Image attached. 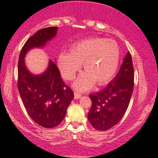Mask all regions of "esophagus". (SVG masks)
<instances>
[{"label": "esophagus", "instance_id": "34e87169", "mask_svg": "<svg viewBox=\"0 0 158 158\" xmlns=\"http://www.w3.org/2000/svg\"><path fill=\"white\" fill-rule=\"evenodd\" d=\"M81 94L80 93H79V92H74V98H75V99H79V98L81 97Z\"/></svg>", "mask_w": 158, "mask_h": 158}]
</instances>
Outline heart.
<instances>
[{"instance_id":"heart-1","label":"heart","mask_w":158,"mask_h":158,"mask_svg":"<svg viewBox=\"0 0 158 158\" xmlns=\"http://www.w3.org/2000/svg\"><path fill=\"white\" fill-rule=\"evenodd\" d=\"M119 61V50L114 40L94 38L73 44L69 52L60 54L58 64L63 78L72 80L82 63L85 71L78 78L74 86L86 90L93 86L94 81L99 85L108 83L117 72Z\"/></svg>"}]
</instances>
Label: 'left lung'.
<instances>
[{"label":"left lung","instance_id":"8db88e82","mask_svg":"<svg viewBox=\"0 0 158 158\" xmlns=\"http://www.w3.org/2000/svg\"><path fill=\"white\" fill-rule=\"evenodd\" d=\"M134 77L131 56L128 52L116 77L101 91L90 94L92 105L88 119L95 129L106 131L121 120L133 93Z\"/></svg>","mask_w":158,"mask_h":158}]
</instances>
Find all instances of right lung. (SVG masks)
<instances>
[{
  "label": "right lung",
  "instance_id": "right-lung-1",
  "mask_svg": "<svg viewBox=\"0 0 158 158\" xmlns=\"http://www.w3.org/2000/svg\"><path fill=\"white\" fill-rule=\"evenodd\" d=\"M58 27H47L36 32L26 41L20 52L18 64V88L27 113L32 120L44 128H54L64 118L73 99V92L64 84L53 61L49 60L47 70L35 75L27 68L24 58L35 48H43L56 35Z\"/></svg>",
  "mask_w": 158,
  "mask_h": 158
}]
</instances>
